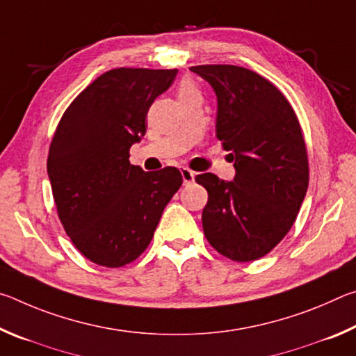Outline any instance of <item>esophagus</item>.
I'll use <instances>...</instances> for the list:
<instances>
[{"label":"esophagus","instance_id":"1","mask_svg":"<svg viewBox=\"0 0 356 356\" xmlns=\"http://www.w3.org/2000/svg\"><path fill=\"white\" fill-rule=\"evenodd\" d=\"M180 174H182V179H184L185 185L191 184L193 180H195V176H196V174L193 172L191 170H188V168H182V170H180Z\"/></svg>","mask_w":356,"mask_h":356}]
</instances>
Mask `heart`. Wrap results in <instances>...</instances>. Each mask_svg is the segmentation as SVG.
Masks as SVG:
<instances>
[{
	"instance_id": "heart-1",
	"label": "heart",
	"mask_w": 356,
	"mask_h": 356,
	"mask_svg": "<svg viewBox=\"0 0 356 356\" xmlns=\"http://www.w3.org/2000/svg\"><path fill=\"white\" fill-rule=\"evenodd\" d=\"M193 94H200L195 84H193L190 80L180 81V84L177 86V97L184 99L186 95H193Z\"/></svg>"
}]
</instances>
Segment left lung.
Instances as JSON below:
<instances>
[{
  "mask_svg": "<svg viewBox=\"0 0 356 356\" xmlns=\"http://www.w3.org/2000/svg\"><path fill=\"white\" fill-rule=\"evenodd\" d=\"M190 70L213 88L216 138L236 168L232 182L212 172L196 176L209 193L204 234L231 261H256L286 237L308 190V152L297 114L273 83L250 69L207 64Z\"/></svg>",
  "mask_w": 356,
  "mask_h": 356,
  "instance_id": "8db88e82",
  "label": "left lung"
}]
</instances>
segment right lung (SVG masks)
I'll use <instances>...</instances> for the list:
<instances>
[{
	"mask_svg": "<svg viewBox=\"0 0 356 356\" xmlns=\"http://www.w3.org/2000/svg\"><path fill=\"white\" fill-rule=\"evenodd\" d=\"M177 69L120 67L76 95L48 150L58 216L75 248L104 267L134 262L147 248L182 174L166 166L146 172L130 165V147L146 134L154 100Z\"/></svg>",
	"mask_w": 356,
	"mask_h": 356,
	"instance_id": "1",
	"label": "right lung"
}]
</instances>
